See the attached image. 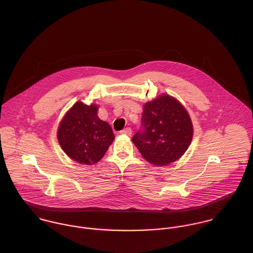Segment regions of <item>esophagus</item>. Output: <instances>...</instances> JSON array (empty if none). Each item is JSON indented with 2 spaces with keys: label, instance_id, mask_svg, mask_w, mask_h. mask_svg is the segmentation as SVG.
I'll use <instances>...</instances> for the list:
<instances>
[{
  "label": "esophagus",
  "instance_id": "esophagus-1",
  "mask_svg": "<svg viewBox=\"0 0 253 253\" xmlns=\"http://www.w3.org/2000/svg\"><path fill=\"white\" fill-rule=\"evenodd\" d=\"M121 133L126 134V135H131L132 131H131V128H130V127H126V128H124V129L121 131Z\"/></svg>",
  "mask_w": 253,
  "mask_h": 253
}]
</instances>
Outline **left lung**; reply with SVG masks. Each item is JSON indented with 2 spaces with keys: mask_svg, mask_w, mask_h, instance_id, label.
<instances>
[{
  "mask_svg": "<svg viewBox=\"0 0 253 253\" xmlns=\"http://www.w3.org/2000/svg\"><path fill=\"white\" fill-rule=\"evenodd\" d=\"M192 134L186 110L176 99L164 94L144 105L141 127L132 142L146 161L165 166L183 155Z\"/></svg>",
  "mask_w": 253,
  "mask_h": 253,
  "instance_id": "1",
  "label": "left lung"
}]
</instances>
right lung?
Instances as JSON below:
<instances>
[{
    "label": "right lung",
    "mask_w": 253,
    "mask_h": 253,
    "mask_svg": "<svg viewBox=\"0 0 253 253\" xmlns=\"http://www.w3.org/2000/svg\"><path fill=\"white\" fill-rule=\"evenodd\" d=\"M98 107L77 102L62 120L58 140L65 153L85 165L100 161L115 139L110 125L99 119Z\"/></svg>",
    "instance_id": "1"
}]
</instances>
